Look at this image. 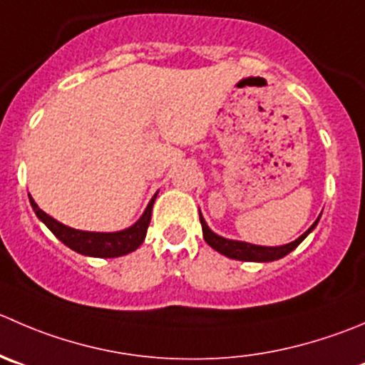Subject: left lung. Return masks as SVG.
<instances>
[{"instance_id":"left-lung-1","label":"left lung","mask_w":365,"mask_h":365,"mask_svg":"<svg viewBox=\"0 0 365 365\" xmlns=\"http://www.w3.org/2000/svg\"><path fill=\"white\" fill-rule=\"evenodd\" d=\"M200 221H201V228H203V239L205 242L208 244L210 247H214L215 251H219L221 255L228 258H235V260H244V262H272V260H278V258L285 257V255L291 253L294 247H298L302 244V240L316 228L317 221L303 233L302 237L294 240V242H289L285 246H277V247H267V246H255V244L250 242H239V240H230L225 239V237H219L217 233L212 232L210 228L207 226L205 219L201 217V212H200Z\"/></svg>"}]
</instances>
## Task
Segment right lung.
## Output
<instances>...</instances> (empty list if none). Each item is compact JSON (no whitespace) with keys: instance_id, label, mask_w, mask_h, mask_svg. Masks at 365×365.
<instances>
[{"instance_id":"obj_1","label":"right lung","mask_w":365,"mask_h":365,"mask_svg":"<svg viewBox=\"0 0 365 365\" xmlns=\"http://www.w3.org/2000/svg\"><path fill=\"white\" fill-rule=\"evenodd\" d=\"M155 197L150 201L148 208L144 210L143 217L135 222L130 228L123 230V232H114V233H100V232H81V230L69 228V226L62 225V222L55 221L51 215H48L46 212H42L37 207L34 200L30 196V203L34 212L37 214V217L48 226L53 232V235L58 240H62L67 247L74 250L76 253L87 255V257H98V258H114V257H123V255H128L132 251H135L140 244L144 242V237H146L148 226L151 221V208H153Z\"/></svg>"}]
</instances>
